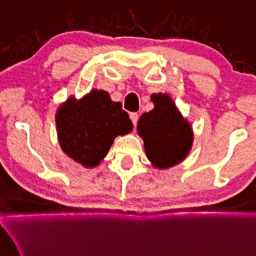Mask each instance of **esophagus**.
<instances>
[{
  "instance_id": "1",
  "label": "esophagus",
  "mask_w": 256,
  "mask_h": 256,
  "mask_svg": "<svg viewBox=\"0 0 256 256\" xmlns=\"http://www.w3.org/2000/svg\"><path fill=\"white\" fill-rule=\"evenodd\" d=\"M130 118H131V121H132L134 125L136 126V124H138V112H131L130 114Z\"/></svg>"
}]
</instances>
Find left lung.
<instances>
[{"mask_svg":"<svg viewBox=\"0 0 256 256\" xmlns=\"http://www.w3.org/2000/svg\"><path fill=\"white\" fill-rule=\"evenodd\" d=\"M154 108L142 114L138 124L150 161L157 168H168L180 164L192 147L190 126L178 112L167 94L151 96Z\"/></svg>","mask_w":256,"mask_h":256,"instance_id":"left-lung-1","label":"left lung"}]
</instances>
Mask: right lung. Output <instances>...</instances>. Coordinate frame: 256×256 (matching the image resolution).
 Returning a JSON list of instances; mask_svg holds the SVG:
<instances>
[{"label":"right lung","mask_w":256,"mask_h":256,"mask_svg":"<svg viewBox=\"0 0 256 256\" xmlns=\"http://www.w3.org/2000/svg\"><path fill=\"white\" fill-rule=\"evenodd\" d=\"M56 122L62 150L85 167L98 166L114 138L134 128L121 102L102 90H92L82 100L69 98L59 108Z\"/></svg>","instance_id":"add662e5"}]
</instances>
